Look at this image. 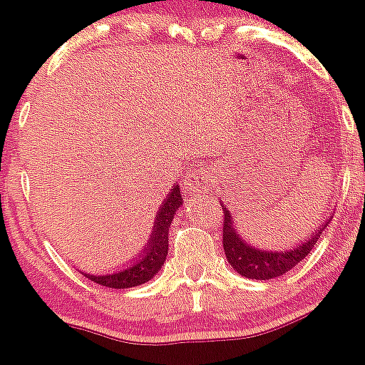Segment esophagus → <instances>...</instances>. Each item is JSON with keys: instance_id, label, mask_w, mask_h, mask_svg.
I'll use <instances>...</instances> for the list:
<instances>
[{"instance_id": "obj_1", "label": "esophagus", "mask_w": 365, "mask_h": 365, "mask_svg": "<svg viewBox=\"0 0 365 365\" xmlns=\"http://www.w3.org/2000/svg\"><path fill=\"white\" fill-rule=\"evenodd\" d=\"M187 189L190 192H200V190H205L210 187V173L208 171H196L194 175H189L185 182Z\"/></svg>"}]
</instances>
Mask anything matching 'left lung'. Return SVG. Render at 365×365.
Listing matches in <instances>:
<instances>
[{
	"label": "left lung",
	"instance_id": "obj_1",
	"mask_svg": "<svg viewBox=\"0 0 365 365\" xmlns=\"http://www.w3.org/2000/svg\"><path fill=\"white\" fill-rule=\"evenodd\" d=\"M222 212V245L227 261L238 274L247 279H257V281H268V279L279 277V275L286 274L293 267H297L314 249V244L322 237V231L325 230V226L318 227L314 233L309 235V240L302 242L300 245L286 252L259 251V249H254L247 242L242 240L240 235L235 231L231 213L224 208V205Z\"/></svg>",
	"mask_w": 365,
	"mask_h": 365
}]
</instances>
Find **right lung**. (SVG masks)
I'll list each match as a JSON object with an SVG mask.
<instances>
[{"label": "right lung", "mask_w": 365, "mask_h": 365, "mask_svg": "<svg viewBox=\"0 0 365 365\" xmlns=\"http://www.w3.org/2000/svg\"><path fill=\"white\" fill-rule=\"evenodd\" d=\"M182 206V194H180V187L173 185L171 194L165 197L164 203L160 205L159 213H157L155 226H153L150 240L146 244L145 251L139 254L138 259H132V264L125 268L123 272H118L113 275H90L84 274V277L91 279L93 282L108 288L125 289L134 288V286L145 284L153 275L159 274L160 267L164 264L165 256H168V235L171 220L175 217L176 210Z\"/></svg>", "instance_id": "add662e5"}]
</instances>
